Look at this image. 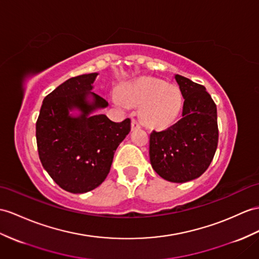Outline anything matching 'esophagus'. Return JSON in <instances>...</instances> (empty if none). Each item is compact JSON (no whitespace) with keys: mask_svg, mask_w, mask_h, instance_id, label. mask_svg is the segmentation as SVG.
<instances>
[{"mask_svg":"<svg viewBox=\"0 0 259 259\" xmlns=\"http://www.w3.org/2000/svg\"><path fill=\"white\" fill-rule=\"evenodd\" d=\"M137 128H141V123L137 121V119L133 118L132 119V130H137Z\"/></svg>","mask_w":259,"mask_h":259,"instance_id":"obj_1","label":"esophagus"}]
</instances>
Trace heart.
<instances>
[{"instance_id":"b5f03b06","label":"heart","mask_w":259,"mask_h":259,"mask_svg":"<svg viewBox=\"0 0 259 259\" xmlns=\"http://www.w3.org/2000/svg\"><path fill=\"white\" fill-rule=\"evenodd\" d=\"M121 98L114 96L116 103L142 106L143 121L156 127H163L171 124L179 115L182 106V96L174 85L151 78H144L126 85L121 90Z\"/></svg>"}]
</instances>
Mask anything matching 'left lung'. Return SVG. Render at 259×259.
<instances>
[{
    "mask_svg": "<svg viewBox=\"0 0 259 259\" xmlns=\"http://www.w3.org/2000/svg\"><path fill=\"white\" fill-rule=\"evenodd\" d=\"M182 97V117L149 137L151 167L161 178L187 182L200 177L209 168L219 142L217 105L205 88L176 74Z\"/></svg>",
    "mask_w": 259,
    "mask_h": 259,
    "instance_id": "1",
    "label": "left lung"
}]
</instances>
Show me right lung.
I'll list each match as a JSON object with an SVG mask.
<instances>
[{"mask_svg": "<svg viewBox=\"0 0 259 259\" xmlns=\"http://www.w3.org/2000/svg\"><path fill=\"white\" fill-rule=\"evenodd\" d=\"M97 75L81 74L57 87L44 99L36 122L41 165L57 185L71 193L91 191L102 184L116 148L131 131L130 118L115 123L104 114H92L108 106L91 92ZM73 108L81 112L79 117L68 115Z\"/></svg>", "mask_w": 259, "mask_h": 259, "instance_id": "1", "label": "right lung"}]
</instances>
